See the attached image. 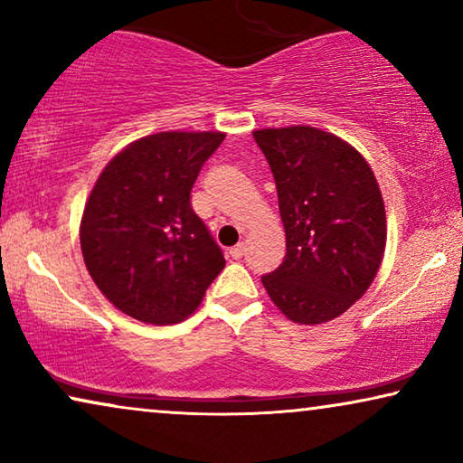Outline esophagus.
I'll return each instance as SVG.
<instances>
[{
  "label": "esophagus",
  "mask_w": 463,
  "mask_h": 463,
  "mask_svg": "<svg viewBox=\"0 0 463 463\" xmlns=\"http://www.w3.org/2000/svg\"><path fill=\"white\" fill-rule=\"evenodd\" d=\"M244 252H246V244L240 242V244L233 246V249H230V257L232 259H242Z\"/></svg>",
  "instance_id": "34e87169"
}]
</instances>
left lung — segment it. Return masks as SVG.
Segmentation results:
<instances>
[{
	"label": "left lung",
	"instance_id": "8db88e82",
	"mask_svg": "<svg viewBox=\"0 0 463 463\" xmlns=\"http://www.w3.org/2000/svg\"><path fill=\"white\" fill-rule=\"evenodd\" d=\"M278 189L287 232L280 268L261 282L299 325L337 318L375 280L385 250V206L363 156L312 126L252 132Z\"/></svg>",
	"mask_w": 463,
	"mask_h": 463
}]
</instances>
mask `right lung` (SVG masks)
<instances>
[{
	"instance_id": "obj_1",
	"label": "right lung",
	"mask_w": 463,
	"mask_h": 463,
	"mask_svg": "<svg viewBox=\"0 0 463 463\" xmlns=\"http://www.w3.org/2000/svg\"><path fill=\"white\" fill-rule=\"evenodd\" d=\"M223 132H157L124 147L94 183L80 225L86 268L119 312L176 325L225 268L192 208V187Z\"/></svg>"
}]
</instances>
